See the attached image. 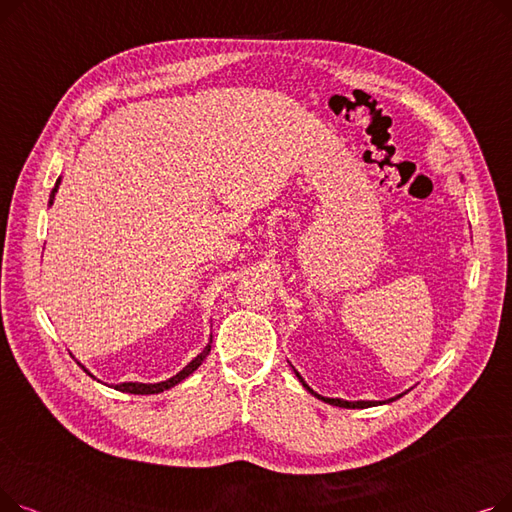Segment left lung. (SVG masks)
I'll return each mask as SVG.
<instances>
[{"mask_svg":"<svg viewBox=\"0 0 512 512\" xmlns=\"http://www.w3.org/2000/svg\"><path fill=\"white\" fill-rule=\"evenodd\" d=\"M463 180V178H461ZM290 363V361H288ZM290 367H292V363H290ZM294 369V367H292ZM294 373H297V378H299V382L303 384V388L305 390H309L313 396H317L319 400H324V402H328V405H334V407H342V409H369V407H380V405H388V402H394L396 398H400L402 394H407V392H402V394H396V396H392V398H386V400H344V398H330V396H321V394H317L305 380H303V375L294 369Z\"/></svg>","mask_w":512,"mask_h":512,"instance_id":"1","label":"left lung"}]
</instances>
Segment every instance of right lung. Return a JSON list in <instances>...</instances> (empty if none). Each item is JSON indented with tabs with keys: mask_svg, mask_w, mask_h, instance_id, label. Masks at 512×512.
<instances>
[{
	"mask_svg": "<svg viewBox=\"0 0 512 512\" xmlns=\"http://www.w3.org/2000/svg\"><path fill=\"white\" fill-rule=\"evenodd\" d=\"M60 182H62V176L56 180V186L51 188V195H49V207L53 205V199H56V193H58V188H60ZM209 351H211V334H209V342H207V346L203 348V351L188 363L186 367H182L176 375H172V378H168V380H164V382H153V384H145V382H120V384H105V386H110V388H114V390H120V392H128V394H159V392H164V390H170V388H174L176 384H180L182 380H186L188 375L191 373H195L197 369H199V365L205 361V357L209 355ZM80 367H83L93 380H97L95 375L83 365V363H78ZM99 382V380H97Z\"/></svg>",
	"mask_w": 512,
	"mask_h": 512,
	"instance_id": "obj_1",
	"label": "right lung"
}]
</instances>
